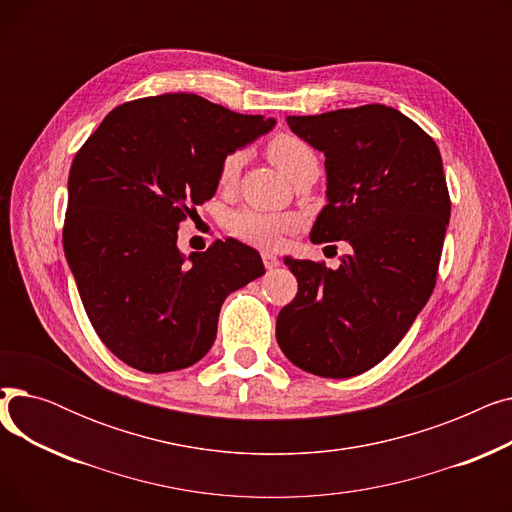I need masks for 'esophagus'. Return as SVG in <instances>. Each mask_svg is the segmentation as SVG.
Listing matches in <instances>:
<instances>
[{
    "mask_svg": "<svg viewBox=\"0 0 512 512\" xmlns=\"http://www.w3.org/2000/svg\"><path fill=\"white\" fill-rule=\"evenodd\" d=\"M261 259H263V265L267 267V270H274V267L280 265V259L274 253H261Z\"/></svg>",
    "mask_w": 512,
    "mask_h": 512,
    "instance_id": "obj_1",
    "label": "esophagus"
}]
</instances>
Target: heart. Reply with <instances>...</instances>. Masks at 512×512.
<instances>
[{"instance_id": "b5f03b06", "label": "heart", "mask_w": 512, "mask_h": 512, "mask_svg": "<svg viewBox=\"0 0 512 512\" xmlns=\"http://www.w3.org/2000/svg\"><path fill=\"white\" fill-rule=\"evenodd\" d=\"M267 155L276 164V168L288 178L294 180L303 172H317L319 161L313 151V147L294 137V134H278L270 143H267ZM242 166V153L234 151L230 153L220 168V182L224 186L232 184L238 178V170ZM290 220L286 215L270 213V211H259V209H238L228 218V228L234 236L251 242L257 247H274L280 240L282 232L288 230Z\"/></svg>"}]
</instances>
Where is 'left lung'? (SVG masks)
I'll return each instance as SVG.
<instances>
[{
    "instance_id": "8db88e82",
    "label": "left lung",
    "mask_w": 512,
    "mask_h": 512,
    "mask_svg": "<svg viewBox=\"0 0 512 512\" xmlns=\"http://www.w3.org/2000/svg\"><path fill=\"white\" fill-rule=\"evenodd\" d=\"M326 157V207L311 242L346 240L338 270L284 257L299 292L276 321L290 363L319 378H353L405 338L432 297L450 220L442 155L394 107L371 103L288 116Z\"/></svg>"
}]
</instances>
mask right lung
Listing matches in <instances>:
<instances>
[{"label": "right lung", "instance_id": "1", "mask_svg": "<svg viewBox=\"0 0 512 512\" xmlns=\"http://www.w3.org/2000/svg\"><path fill=\"white\" fill-rule=\"evenodd\" d=\"M276 126L193 93L128 101L103 118L72 161L64 253L91 324L145 373L207 355L222 303L265 274L234 238L178 249V228L218 191L224 159Z\"/></svg>", "mask_w": 512, "mask_h": 512}]
</instances>
